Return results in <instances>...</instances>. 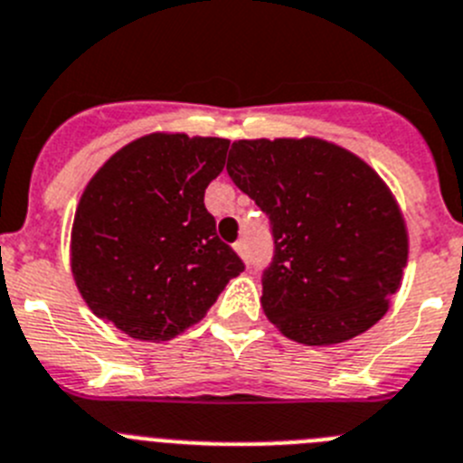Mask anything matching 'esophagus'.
I'll return each mask as SVG.
<instances>
[{
  "mask_svg": "<svg viewBox=\"0 0 463 463\" xmlns=\"http://www.w3.org/2000/svg\"><path fill=\"white\" fill-rule=\"evenodd\" d=\"M234 250H236V252H239V257L248 260V243H245V241H236Z\"/></svg>",
  "mask_w": 463,
  "mask_h": 463,
  "instance_id": "esophagus-1",
  "label": "esophagus"
}]
</instances>
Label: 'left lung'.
Wrapping results in <instances>:
<instances>
[{
  "instance_id": "8db88e82",
  "label": "left lung",
  "mask_w": 463,
  "mask_h": 463,
  "mask_svg": "<svg viewBox=\"0 0 463 463\" xmlns=\"http://www.w3.org/2000/svg\"><path fill=\"white\" fill-rule=\"evenodd\" d=\"M227 174L270 220L275 248L261 305L287 337L339 345L385 315L409 236L370 165L317 137L239 139Z\"/></svg>"
}]
</instances>
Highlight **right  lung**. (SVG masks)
<instances>
[{
	"instance_id": "right-lung-1",
	"label": "right lung",
	"mask_w": 463,
	"mask_h": 463,
	"mask_svg": "<svg viewBox=\"0 0 463 463\" xmlns=\"http://www.w3.org/2000/svg\"><path fill=\"white\" fill-rule=\"evenodd\" d=\"M227 148L229 139L154 133L93 174L71 234V270L93 315L135 339L167 342L245 269L203 206Z\"/></svg>"
}]
</instances>
